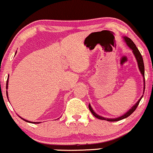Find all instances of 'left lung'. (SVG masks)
<instances>
[{"label": "left lung", "mask_w": 153, "mask_h": 153, "mask_svg": "<svg viewBox=\"0 0 153 153\" xmlns=\"http://www.w3.org/2000/svg\"><path fill=\"white\" fill-rule=\"evenodd\" d=\"M123 39H124V41L125 42V43L127 44V45L128 46V47L130 48L131 50H132L134 55L136 59H137V63H138V67H139L140 72H141V74H142V76H143V83H144L143 93H144V91H145V69H144V64H143V58H142V56H141V53H140V51H139V49H138L137 47H136L135 44L133 42V41L131 40L130 38H129V37H123ZM142 97H143V95H142V97H141V98H140V99L139 100V101H138L137 103H136L132 107H131L130 109L128 111H127V113H125V114L124 115H123V116H121L118 117V118H104V117H102V116H99V115H97L95 111H94L93 109L91 107V104H90L88 105V108H89L90 111H91V113L93 114V115L95 117V118H97L98 119H100V120H107V121H110V122H114V121H118V120H123V119L126 118L128 116H130V115L132 114V113L136 110V108H137V106H138V105H139V102H140V101H141Z\"/></svg>", "instance_id": "1"}]
</instances>
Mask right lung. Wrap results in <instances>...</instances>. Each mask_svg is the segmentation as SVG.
<instances>
[{"mask_svg": "<svg viewBox=\"0 0 153 153\" xmlns=\"http://www.w3.org/2000/svg\"><path fill=\"white\" fill-rule=\"evenodd\" d=\"M8 79H9V76H8V77H7V83H6V89H7V88H8ZM6 94H7V99H8V95H7V91H6ZM22 119V120H25L26 121V122H28V123H35V124H38V123H39V122H37V123H35V122H30V121H28V120H25V119H24V118H22V117H20Z\"/></svg>", "mask_w": 153, "mask_h": 153, "instance_id": "add662e5", "label": "right lung"}]
</instances>
